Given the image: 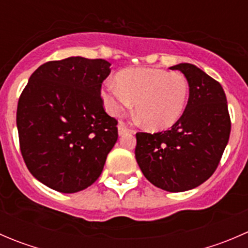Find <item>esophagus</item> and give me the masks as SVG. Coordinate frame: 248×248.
<instances>
[{
    "label": "esophagus",
    "instance_id": "obj_1",
    "mask_svg": "<svg viewBox=\"0 0 248 248\" xmlns=\"http://www.w3.org/2000/svg\"><path fill=\"white\" fill-rule=\"evenodd\" d=\"M117 129H119V136H124V134L128 133L129 129L127 128V126L124 124H122V122H120L119 126H117Z\"/></svg>",
    "mask_w": 248,
    "mask_h": 248
}]
</instances>
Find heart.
I'll list each match as a JSON object with an SVG mask.
<instances>
[{
    "instance_id": "1",
    "label": "heart",
    "mask_w": 248,
    "mask_h": 248,
    "mask_svg": "<svg viewBox=\"0 0 248 248\" xmlns=\"http://www.w3.org/2000/svg\"><path fill=\"white\" fill-rule=\"evenodd\" d=\"M189 86L184 74L157 68H128L102 89L107 111L119 116L136 103V111L152 131L176 124L188 101Z\"/></svg>"
}]
</instances>
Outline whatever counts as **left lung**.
<instances>
[{"mask_svg":"<svg viewBox=\"0 0 248 248\" xmlns=\"http://www.w3.org/2000/svg\"><path fill=\"white\" fill-rule=\"evenodd\" d=\"M184 73L189 98L168 131L137 133L136 159L158 188L185 192L206 181L218 166L231 134V117L221 84L191 63L170 67Z\"/></svg>","mask_w":248,"mask_h":248,"instance_id":"obj_1","label":"left lung"}]
</instances>
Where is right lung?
<instances>
[{
	"label": "right lung",
	"instance_id": "obj_1",
	"mask_svg": "<svg viewBox=\"0 0 248 248\" xmlns=\"http://www.w3.org/2000/svg\"><path fill=\"white\" fill-rule=\"evenodd\" d=\"M106 60L72 56L42 64L19 98L20 150L30 172L49 188L76 193L102 174L117 141V121L103 108Z\"/></svg>",
	"mask_w": 248,
	"mask_h": 248
}]
</instances>
